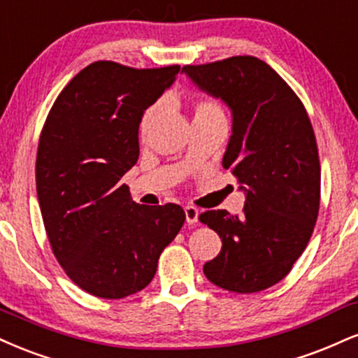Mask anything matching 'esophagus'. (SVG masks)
I'll return each mask as SVG.
<instances>
[{
  "instance_id": "esophagus-1",
  "label": "esophagus",
  "mask_w": 358,
  "mask_h": 358,
  "mask_svg": "<svg viewBox=\"0 0 358 358\" xmlns=\"http://www.w3.org/2000/svg\"><path fill=\"white\" fill-rule=\"evenodd\" d=\"M198 210L195 208V206H185V218H187V223H190V225H193V223L198 222Z\"/></svg>"
}]
</instances>
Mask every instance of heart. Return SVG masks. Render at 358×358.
<instances>
[{"mask_svg":"<svg viewBox=\"0 0 358 358\" xmlns=\"http://www.w3.org/2000/svg\"><path fill=\"white\" fill-rule=\"evenodd\" d=\"M162 105L155 103V105L146 108V111L141 116L140 122V135L141 138H146L150 131L153 130L155 123H157L158 116H160ZM193 120H217V122H225V113H223L222 106L212 98H203L195 103V110H193Z\"/></svg>","mask_w":358,"mask_h":358,"instance_id":"b5f03b06","label":"heart"}]
</instances>
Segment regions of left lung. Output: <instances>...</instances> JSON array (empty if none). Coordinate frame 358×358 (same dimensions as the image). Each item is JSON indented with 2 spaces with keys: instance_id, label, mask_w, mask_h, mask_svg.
<instances>
[{
  "instance_id": "obj_1",
  "label": "left lung",
  "mask_w": 358,
  "mask_h": 358,
  "mask_svg": "<svg viewBox=\"0 0 358 358\" xmlns=\"http://www.w3.org/2000/svg\"><path fill=\"white\" fill-rule=\"evenodd\" d=\"M198 90L231 111L223 168L245 193L243 215L212 210L200 222L222 250L206 262L210 282L236 294L275 285L303 253L320 206V162L302 101L265 62L231 56L182 68Z\"/></svg>"
}]
</instances>
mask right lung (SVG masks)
I'll use <instances>...</instances> for the list:
<instances>
[{"label":"right lung","instance_id":"obj_1","mask_svg":"<svg viewBox=\"0 0 358 358\" xmlns=\"http://www.w3.org/2000/svg\"><path fill=\"white\" fill-rule=\"evenodd\" d=\"M180 66L135 70L113 62L83 68L56 98L36 155V193L48 240L73 282L123 299L152 282L163 248L183 227L180 205H138L122 183L140 155L145 110Z\"/></svg>","mask_w":358,"mask_h":358}]
</instances>
